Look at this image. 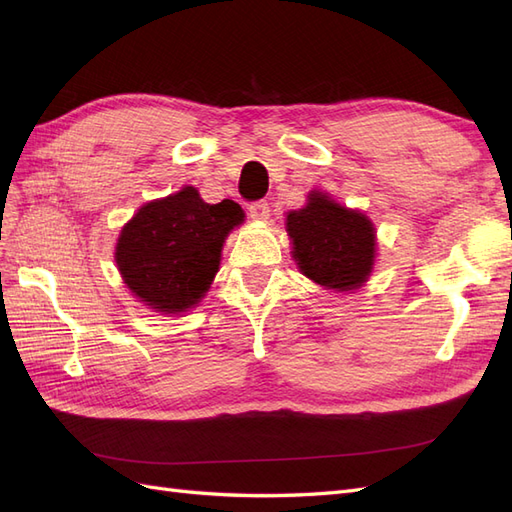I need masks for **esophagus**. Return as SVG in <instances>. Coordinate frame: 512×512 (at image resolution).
Here are the masks:
<instances>
[{
	"instance_id": "esophagus-1",
	"label": "esophagus",
	"mask_w": 512,
	"mask_h": 512,
	"mask_svg": "<svg viewBox=\"0 0 512 512\" xmlns=\"http://www.w3.org/2000/svg\"><path fill=\"white\" fill-rule=\"evenodd\" d=\"M269 215H271V209H269L267 200H258V203H252V205H250V218H252V220L265 222V220H269Z\"/></svg>"
}]
</instances>
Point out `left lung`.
Wrapping results in <instances>:
<instances>
[{
	"label": "left lung",
	"instance_id": "8db88e82",
	"mask_svg": "<svg viewBox=\"0 0 512 512\" xmlns=\"http://www.w3.org/2000/svg\"><path fill=\"white\" fill-rule=\"evenodd\" d=\"M286 232L299 271L324 290H359L376 262V228L359 209L327 192L307 194L305 207L288 211Z\"/></svg>",
	"mask_w": 512,
	"mask_h": 512
}]
</instances>
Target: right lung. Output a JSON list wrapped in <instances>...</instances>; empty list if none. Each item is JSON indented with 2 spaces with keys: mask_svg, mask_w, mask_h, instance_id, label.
Instances as JSON below:
<instances>
[{
  "mask_svg": "<svg viewBox=\"0 0 512 512\" xmlns=\"http://www.w3.org/2000/svg\"><path fill=\"white\" fill-rule=\"evenodd\" d=\"M243 218L235 200L209 205L194 185L149 200L119 232L115 262L123 284L153 312H190L209 292L226 237Z\"/></svg>",
  "mask_w": 512,
  "mask_h": 512,
  "instance_id": "obj_1",
  "label": "right lung"
}]
</instances>
